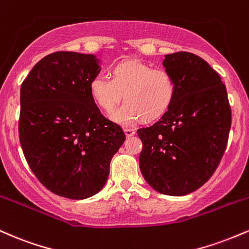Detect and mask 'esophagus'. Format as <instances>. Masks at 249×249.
<instances>
[{"instance_id": "esophagus-1", "label": "esophagus", "mask_w": 249, "mask_h": 249, "mask_svg": "<svg viewBox=\"0 0 249 249\" xmlns=\"http://www.w3.org/2000/svg\"><path fill=\"white\" fill-rule=\"evenodd\" d=\"M124 134L127 138H130V136L135 134V129H133V128H124Z\"/></svg>"}]
</instances>
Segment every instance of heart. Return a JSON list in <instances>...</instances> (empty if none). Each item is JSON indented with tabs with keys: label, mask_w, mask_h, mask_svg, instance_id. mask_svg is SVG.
Segmentation results:
<instances>
[{
	"label": "heart",
	"mask_w": 249,
	"mask_h": 249,
	"mask_svg": "<svg viewBox=\"0 0 249 249\" xmlns=\"http://www.w3.org/2000/svg\"><path fill=\"white\" fill-rule=\"evenodd\" d=\"M124 93L126 101L110 111L109 117L121 125H132L140 119L153 121L163 115L177 95V82L166 68L132 58L117 63L113 79L99 74L89 83V93L103 110H110Z\"/></svg>",
	"instance_id": "b5f03b06"
}]
</instances>
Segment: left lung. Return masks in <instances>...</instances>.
Masks as SVG:
<instances>
[{
  "instance_id": "8db88e82",
  "label": "left lung",
  "mask_w": 249,
  "mask_h": 249,
  "mask_svg": "<svg viewBox=\"0 0 249 249\" xmlns=\"http://www.w3.org/2000/svg\"><path fill=\"white\" fill-rule=\"evenodd\" d=\"M163 67L174 76L177 95L155 124L138 129L140 169L155 191L181 196L214 174L227 147L231 111L221 77L203 58L178 52L166 55Z\"/></svg>"
}]
</instances>
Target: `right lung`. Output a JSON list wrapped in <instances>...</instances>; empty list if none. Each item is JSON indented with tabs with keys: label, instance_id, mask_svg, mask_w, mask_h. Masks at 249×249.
<instances>
[{
	"label": "right lung",
	"instance_id": "right-lung-1",
	"mask_svg": "<svg viewBox=\"0 0 249 249\" xmlns=\"http://www.w3.org/2000/svg\"><path fill=\"white\" fill-rule=\"evenodd\" d=\"M100 71L94 55L56 52L38 61L21 86L18 135L24 158L42 185L68 199L101 191L111 158L125 140L89 93Z\"/></svg>",
	"mask_w": 249,
	"mask_h": 249
}]
</instances>
